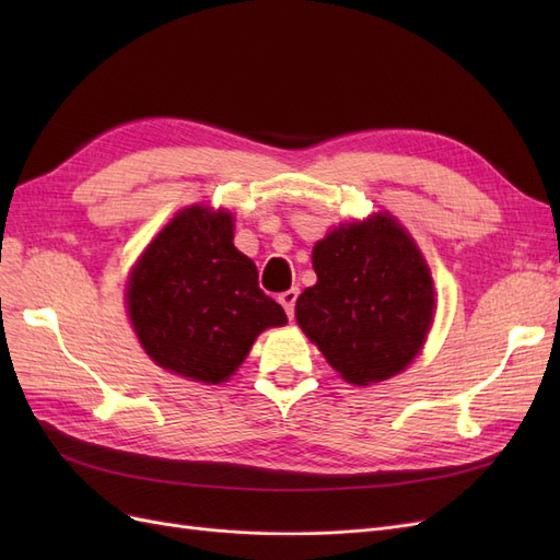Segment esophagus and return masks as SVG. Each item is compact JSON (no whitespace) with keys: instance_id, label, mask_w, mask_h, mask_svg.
<instances>
[{"instance_id":"obj_1","label":"esophagus","mask_w":560,"mask_h":560,"mask_svg":"<svg viewBox=\"0 0 560 560\" xmlns=\"http://www.w3.org/2000/svg\"><path fill=\"white\" fill-rule=\"evenodd\" d=\"M296 299H299V290L296 287H292V290H287V292H282L280 296H278V301L282 303V308H284V313H287V317H294V306H296Z\"/></svg>"}]
</instances>
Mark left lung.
I'll list each match as a JSON object with an SVG mask.
<instances>
[{
    "label": "left lung",
    "mask_w": 560,
    "mask_h": 560,
    "mask_svg": "<svg viewBox=\"0 0 560 560\" xmlns=\"http://www.w3.org/2000/svg\"><path fill=\"white\" fill-rule=\"evenodd\" d=\"M317 282L296 322L348 383H378L409 364L432 325L434 284L420 249L389 214L341 224L313 249Z\"/></svg>",
    "instance_id": "left-lung-1"
}]
</instances>
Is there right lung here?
I'll return each instance as SVG.
<instances>
[{
  "label": "right lung",
  "mask_w": 560,
  "mask_h": 560,
  "mask_svg": "<svg viewBox=\"0 0 560 560\" xmlns=\"http://www.w3.org/2000/svg\"><path fill=\"white\" fill-rule=\"evenodd\" d=\"M128 313L142 348L179 376L222 383L264 329L287 315L264 294L259 270L233 245V217L179 212L132 268Z\"/></svg>",
  "instance_id": "obj_1"
}]
</instances>
